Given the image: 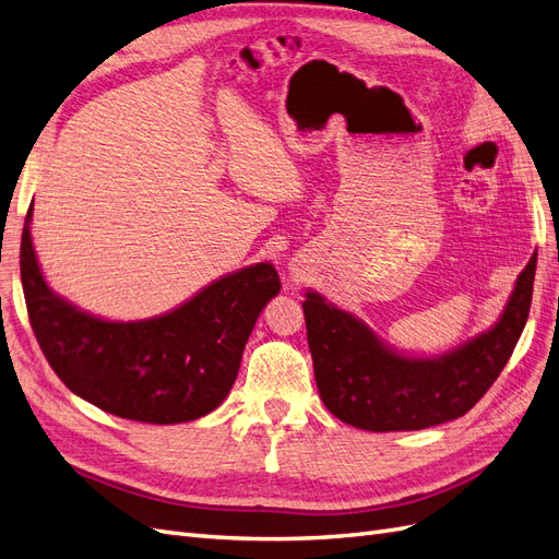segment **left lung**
<instances>
[{"label":"left lung","mask_w":559,"mask_h":559,"mask_svg":"<svg viewBox=\"0 0 559 559\" xmlns=\"http://www.w3.org/2000/svg\"><path fill=\"white\" fill-rule=\"evenodd\" d=\"M534 273L536 253L497 324L433 359L396 354L357 317L306 294L302 312L321 401L345 425L366 431H417L466 415L511 359L530 317Z\"/></svg>","instance_id":"8db88e82"}]
</instances>
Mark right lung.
<instances>
[{
  "instance_id": "right-lung-1",
  "label": "right lung",
  "mask_w": 559,
  "mask_h": 559,
  "mask_svg": "<svg viewBox=\"0 0 559 559\" xmlns=\"http://www.w3.org/2000/svg\"><path fill=\"white\" fill-rule=\"evenodd\" d=\"M21 280L32 331L56 376L88 403L123 419L179 425L212 413L238 378L253 324L282 289L270 263L242 267L163 317L105 321L48 289L29 235Z\"/></svg>"
}]
</instances>
